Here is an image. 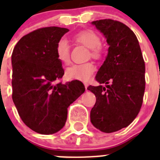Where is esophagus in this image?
<instances>
[{
    "label": "esophagus",
    "mask_w": 160,
    "mask_h": 160,
    "mask_svg": "<svg viewBox=\"0 0 160 160\" xmlns=\"http://www.w3.org/2000/svg\"><path fill=\"white\" fill-rule=\"evenodd\" d=\"M85 85V88H86V90H87V87H88V84L87 83H84Z\"/></svg>",
    "instance_id": "34e87169"
}]
</instances>
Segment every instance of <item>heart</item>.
<instances>
[{
	"mask_svg": "<svg viewBox=\"0 0 160 160\" xmlns=\"http://www.w3.org/2000/svg\"><path fill=\"white\" fill-rule=\"evenodd\" d=\"M73 39L90 49V55L94 58H100L102 56L103 49L101 46V38L97 32L91 29H84L73 35ZM56 56L61 62L64 65L69 64L70 46L66 39H60L56 45ZM96 70V66L91 62L82 64L73 65L66 70V77L70 80H78L87 82L91 78Z\"/></svg>",
	"mask_w": 160,
	"mask_h": 160,
	"instance_id": "obj_1",
	"label": "heart"
}]
</instances>
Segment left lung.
Here are the masks:
<instances>
[{
  "mask_svg": "<svg viewBox=\"0 0 160 160\" xmlns=\"http://www.w3.org/2000/svg\"><path fill=\"white\" fill-rule=\"evenodd\" d=\"M93 25L101 31L109 45L108 54L95 78L103 86H89L96 97L90 121L102 132L127 128L142 107L145 90V62L136 36L118 21L103 19Z\"/></svg>",
  "mask_w": 160,
  "mask_h": 160,
  "instance_id": "obj_1",
  "label": "left lung"
}]
</instances>
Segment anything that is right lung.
Returning <instances> with one entry per match:
<instances>
[{
  "label": "right lung",
  "instance_id": "add662e5",
  "mask_svg": "<svg viewBox=\"0 0 160 160\" xmlns=\"http://www.w3.org/2000/svg\"><path fill=\"white\" fill-rule=\"evenodd\" d=\"M69 31L44 27L22 37L12 53V98L24 123L35 132L50 135L64 127L67 108L85 91L82 82L63 84L56 45Z\"/></svg>",
  "mask_w": 160,
  "mask_h": 160
}]
</instances>
